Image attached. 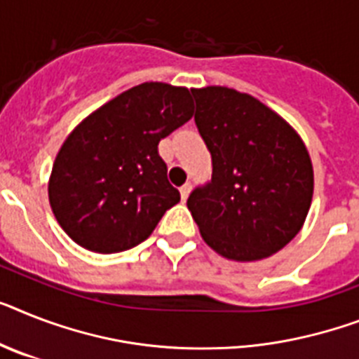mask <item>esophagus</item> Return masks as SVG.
<instances>
[{
    "instance_id": "obj_1",
    "label": "esophagus",
    "mask_w": 359,
    "mask_h": 359,
    "mask_svg": "<svg viewBox=\"0 0 359 359\" xmlns=\"http://www.w3.org/2000/svg\"><path fill=\"white\" fill-rule=\"evenodd\" d=\"M180 194H182V200L185 201L189 194H191V183H185V185L180 187Z\"/></svg>"
}]
</instances>
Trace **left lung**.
Wrapping results in <instances>:
<instances>
[{"label":"left lung","mask_w":359,"mask_h":359,"mask_svg":"<svg viewBox=\"0 0 359 359\" xmlns=\"http://www.w3.org/2000/svg\"><path fill=\"white\" fill-rule=\"evenodd\" d=\"M191 91L212 176L191 192L187 207L216 253L238 262L266 259L306 220L313 194L306 147L280 115L251 95L222 86Z\"/></svg>","instance_id":"1"}]
</instances>
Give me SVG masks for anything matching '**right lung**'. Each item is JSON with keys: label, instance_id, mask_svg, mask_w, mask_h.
Returning a JSON list of instances; mask_svg holds the SVG:
<instances>
[{"label": "right lung", "instance_id": "right-lung-1", "mask_svg": "<svg viewBox=\"0 0 359 359\" xmlns=\"http://www.w3.org/2000/svg\"><path fill=\"white\" fill-rule=\"evenodd\" d=\"M192 114L187 88L144 82L69 133L53 165L49 203L71 240L95 253H119L152 235L180 201L158 144Z\"/></svg>", "mask_w": 359, "mask_h": 359}]
</instances>
